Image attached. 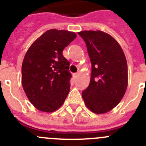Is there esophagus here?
<instances>
[{"mask_svg": "<svg viewBox=\"0 0 146 146\" xmlns=\"http://www.w3.org/2000/svg\"><path fill=\"white\" fill-rule=\"evenodd\" d=\"M78 74H79L78 73H74V74H73V77H74V78H77V77H78Z\"/></svg>", "mask_w": 146, "mask_h": 146, "instance_id": "1", "label": "esophagus"}]
</instances>
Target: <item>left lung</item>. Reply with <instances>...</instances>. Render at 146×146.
Here are the masks:
<instances>
[{
  "mask_svg": "<svg viewBox=\"0 0 146 146\" xmlns=\"http://www.w3.org/2000/svg\"><path fill=\"white\" fill-rule=\"evenodd\" d=\"M86 43L91 62L89 86L82 92L86 107L106 113L121 102L128 86V65L119 43L100 31L78 33Z\"/></svg>",
  "mask_w": 146,
  "mask_h": 146,
  "instance_id": "8db88e82",
  "label": "left lung"
}]
</instances>
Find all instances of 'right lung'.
I'll return each instance as SVG.
<instances>
[{"mask_svg":"<svg viewBox=\"0 0 146 146\" xmlns=\"http://www.w3.org/2000/svg\"><path fill=\"white\" fill-rule=\"evenodd\" d=\"M76 38L65 30L47 31L28 48L22 64V86L38 110L51 113L64 103L70 91V63L63 50Z\"/></svg>","mask_w":146,"mask_h":146,"instance_id":"1","label":"right lung"}]
</instances>
